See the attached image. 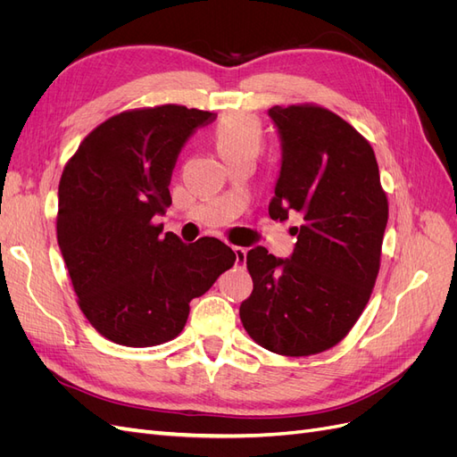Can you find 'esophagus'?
<instances>
[{
    "mask_svg": "<svg viewBox=\"0 0 457 457\" xmlns=\"http://www.w3.org/2000/svg\"><path fill=\"white\" fill-rule=\"evenodd\" d=\"M232 252H234V255H237V262H238V265H245V257H247V250H245V247L234 245Z\"/></svg>",
    "mask_w": 457,
    "mask_h": 457,
    "instance_id": "obj_1",
    "label": "esophagus"
}]
</instances>
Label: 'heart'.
<instances>
[{
    "label": "heart",
    "instance_id": "1",
    "mask_svg": "<svg viewBox=\"0 0 457 457\" xmlns=\"http://www.w3.org/2000/svg\"><path fill=\"white\" fill-rule=\"evenodd\" d=\"M213 143L223 160L244 154V152L255 154L261 145V128L255 120L247 116H230L215 128Z\"/></svg>",
    "mask_w": 457,
    "mask_h": 457
}]
</instances>
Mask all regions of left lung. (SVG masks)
Here are the masks:
<instances>
[{
  "instance_id": "obj_1",
  "label": "left lung",
  "mask_w": 457,
  "mask_h": 457,
  "mask_svg": "<svg viewBox=\"0 0 457 457\" xmlns=\"http://www.w3.org/2000/svg\"><path fill=\"white\" fill-rule=\"evenodd\" d=\"M282 160L270 219H303L287 259L247 252L253 292L240 305L250 337L272 353L328 351L361 318L379 272L389 204L376 154L351 123L322 106H272Z\"/></svg>"
}]
</instances>
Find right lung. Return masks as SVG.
I'll use <instances>...</instances> for the list:
<instances>
[{
  "label": "right lung",
  "instance_id": "add662e5",
  "mask_svg": "<svg viewBox=\"0 0 457 457\" xmlns=\"http://www.w3.org/2000/svg\"><path fill=\"white\" fill-rule=\"evenodd\" d=\"M213 112L129 110L93 129L59 183L57 240L81 312L106 339L154 347L181 334L188 303L237 261L227 244L160 237L179 152Z\"/></svg>",
  "mask_w": 457,
  "mask_h": 457
}]
</instances>
